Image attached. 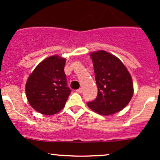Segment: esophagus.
<instances>
[{
  "label": "esophagus",
  "mask_w": 160,
  "mask_h": 160,
  "mask_svg": "<svg viewBox=\"0 0 160 160\" xmlns=\"http://www.w3.org/2000/svg\"><path fill=\"white\" fill-rule=\"evenodd\" d=\"M77 92H79V93H81V92H83V89H82V88H80V89H77Z\"/></svg>",
  "instance_id": "esophagus-1"
}]
</instances>
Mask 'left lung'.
Masks as SVG:
<instances>
[{"label":"left lung","mask_w":160,"mask_h":160,"mask_svg":"<svg viewBox=\"0 0 160 160\" xmlns=\"http://www.w3.org/2000/svg\"><path fill=\"white\" fill-rule=\"evenodd\" d=\"M93 63L98 94L87 106L102 115L121 111L132 98L134 89L129 72L118 58L105 51L90 54Z\"/></svg>","instance_id":"8db88e82"}]
</instances>
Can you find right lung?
<instances>
[{"label": "right lung", "mask_w": 160, "mask_h": 160, "mask_svg": "<svg viewBox=\"0 0 160 160\" xmlns=\"http://www.w3.org/2000/svg\"><path fill=\"white\" fill-rule=\"evenodd\" d=\"M65 58L51 56L42 61L28 78L26 93L35 110L52 115L60 112L71 94L64 73Z\"/></svg>", "instance_id": "1"}]
</instances>
